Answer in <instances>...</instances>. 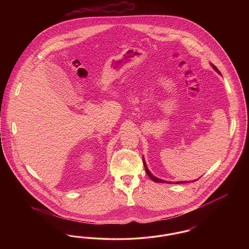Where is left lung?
Returning a JSON list of instances; mask_svg holds the SVG:
<instances>
[{"mask_svg": "<svg viewBox=\"0 0 249 249\" xmlns=\"http://www.w3.org/2000/svg\"><path fill=\"white\" fill-rule=\"evenodd\" d=\"M212 66H213V69L215 70V71H217V72H219V71L217 70V68L215 67V66H213V64H212ZM142 162H143V166H144V169H145V172H146V174H147V176L149 177V178H151L153 181L155 182H158V183H171V182H167V181H164V180H161V179H160V178H155L154 176L149 172V170L147 169V167H146V164H145V162H144V160L142 159ZM182 183H184V182H177L176 184H182Z\"/></svg>", "mask_w": 249, "mask_h": 249, "instance_id": "left-lung-1", "label": "left lung"}]
</instances>
